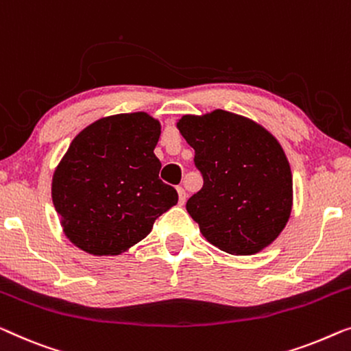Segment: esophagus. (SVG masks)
Wrapping results in <instances>:
<instances>
[{
  "mask_svg": "<svg viewBox=\"0 0 351 351\" xmlns=\"http://www.w3.org/2000/svg\"><path fill=\"white\" fill-rule=\"evenodd\" d=\"M177 193H179V202L180 204H184L186 199V193L184 190V186H177Z\"/></svg>",
  "mask_w": 351,
  "mask_h": 351,
  "instance_id": "1",
  "label": "esophagus"
}]
</instances>
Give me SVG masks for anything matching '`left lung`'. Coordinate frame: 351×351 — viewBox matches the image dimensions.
I'll use <instances>...</instances> for the list:
<instances>
[{
	"mask_svg": "<svg viewBox=\"0 0 351 351\" xmlns=\"http://www.w3.org/2000/svg\"><path fill=\"white\" fill-rule=\"evenodd\" d=\"M177 128L204 179L186 201L202 236L231 255H255L276 241L293 206V176L278 141L256 121L221 109L184 115Z\"/></svg>",
	"mask_w": 351,
	"mask_h": 351,
	"instance_id": "1",
	"label": "left lung"
}]
</instances>
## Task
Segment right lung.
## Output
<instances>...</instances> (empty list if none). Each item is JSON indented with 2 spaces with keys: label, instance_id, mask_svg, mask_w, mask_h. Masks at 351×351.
<instances>
[{
  "label": "right lung",
  "instance_id": "add662e5",
  "mask_svg": "<svg viewBox=\"0 0 351 351\" xmlns=\"http://www.w3.org/2000/svg\"><path fill=\"white\" fill-rule=\"evenodd\" d=\"M161 125L145 112L104 117L71 142L52 179V201L66 237L90 255H120L177 204L160 180L154 150Z\"/></svg>",
  "mask_w": 351,
  "mask_h": 351
}]
</instances>
